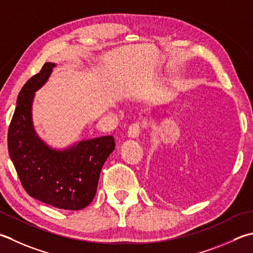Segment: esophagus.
I'll return each mask as SVG.
<instances>
[{
  "label": "esophagus",
  "instance_id": "obj_1",
  "mask_svg": "<svg viewBox=\"0 0 253 253\" xmlns=\"http://www.w3.org/2000/svg\"><path fill=\"white\" fill-rule=\"evenodd\" d=\"M141 128H142V124L139 122L131 124L129 128H128L127 136L129 138H133V139H135V138H138V136H139V133L141 131Z\"/></svg>",
  "mask_w": 253,
  "mask_h": 253
}]
</instances>
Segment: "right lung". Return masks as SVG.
<instances>
[{
  "mask_svg": "<svg viewBox=\"0 0 253 253\" xmlns=\"http://www.w3.org/2000/svg\"><path fill=\"white\" fill-rule=\"evenodd\" d=\"M56 66L44 63L19 92L8 127V153L29 196L57 209L79 211L95 196L102 167L115 149V140L103 136L53 149L37 135L32 115L35 93Z\"/></svg>",
  "mask_w": 253,
  "mask_h": 253,
  "instance_id": "1",
  "label": "right lung"
}]
</instances>
